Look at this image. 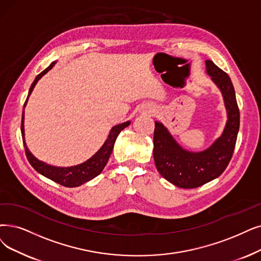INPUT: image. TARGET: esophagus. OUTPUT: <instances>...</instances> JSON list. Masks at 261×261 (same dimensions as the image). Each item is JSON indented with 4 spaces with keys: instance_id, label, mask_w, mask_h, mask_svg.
I'll use <instances>...</instances> for the list:
<instances>
[{
    "instance_id": "34e87169",
    "label": "esophagus",
    "mask_w": 261,
    "mask_h": 261,
    "mask_svg": "<svg viewBox=\"0 0 261 261\" xmlns=\"http://www.w3.org/2000/svg\"><path fill=\"white\" fill-rule=\"evenodd\" d=\"M149 112H154V108L152 107V108H150V110H149Z\"/></svg>"
}]
</instances>
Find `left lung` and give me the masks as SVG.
I'll return each mask as SVG.
<instances>
[{
	"mask_svg": "<svg viewBox=\"0 0 261 261\" xmlns=\"http://www.w3.org/2000/svg\"><path fill=\"white\" fill-rule=\"evenodd\" d=\"M206 72L222 91L228 121L222 136L209 149L193 153L183 150L162 123L155 122L153 156L163 178L181 189H196L220 176L230 162L240 126V112L232 82L212 61H205Z\"/></svg>",
	"mask_w": 261,
	"mask_h": 261,
	"instance_id": "obj_1",
	"label": "left lung"
}]
</instances>
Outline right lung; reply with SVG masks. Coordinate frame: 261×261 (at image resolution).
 I'll list each match as a JSON object with an SVG mask.
<instances>
[{"instance_id":"right-lung-1","label":"right lung","mask_w":261,"mask_h":261,"mask_svg":"<svg viewBox=\"0 0 261 261\" xmlns=\"http://www.w3.org/2000/svg\"><path fill=\"white\" fill-rule=\"evenodd\" d=\"M54 65H55V63H51L45 70H43L39 75H37V77L35 78V80L32 83V86H31V88H30L29 95L32 93L37 81L41 77H43L49 69H51ZM27 101H28V98L24 102V107H25ZM23 119H24V108H23L22 121H21V134H22V140H23V145H24V150H25V155H27L29 163L40 174H43L44 176H46V178L52 180L54 182H57L61 185H63L65 187H76V186H79L92 179H94L95 176H97L102 171V169L105 168V166L110 158V154L113 150V145H114V142H116L118 135L121 133L122 129L127 127L130 124V122L127 121L125 123L113 126L109 133V136H108L107 140L105 141V143L102 144V147L87 162H85L83 164H80V165H77V166H74V167L61 168V167L50 166V165H47L43 162L38 161L36 158H34L32 153L29 151L27 144H25V141H24Z\"/></svg>"}]
</instances>
